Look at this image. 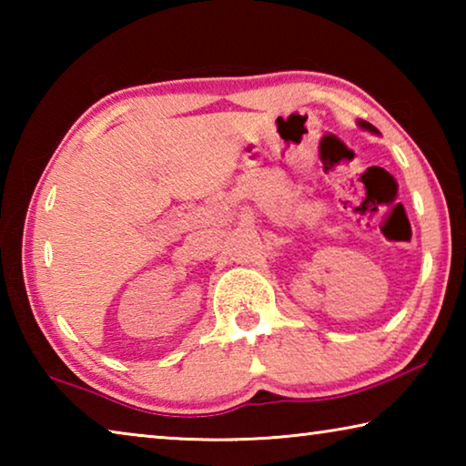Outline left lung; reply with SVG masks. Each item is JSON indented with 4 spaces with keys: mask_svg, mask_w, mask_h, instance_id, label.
Listing matches in <instances>:
<instances>
[{
    "mask_svg": "<svg viewBox=\"0 0 466 466\" xmlns=\"http://www.w3.org/2000/svg\"><path fill=\"white\" fill-rule=\"evenodd\" d=\"M358 127L366 129V131H372V133H378V129L374 127V125H372V123H368V121H364V119H360V121H358Z\"/></svg>",
    "mask_w": 466,
    "mask_h": 466,
    "instance_id": "left-lung-1",
    "label": "left lung"
}]
</instances>
